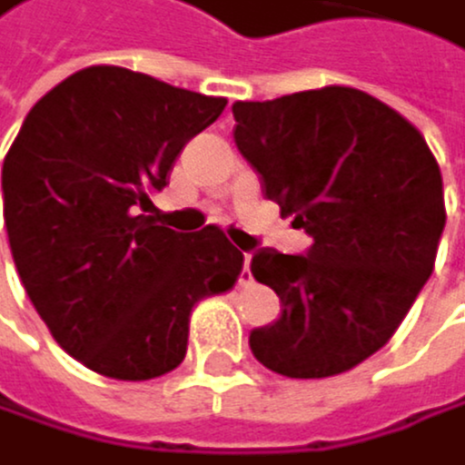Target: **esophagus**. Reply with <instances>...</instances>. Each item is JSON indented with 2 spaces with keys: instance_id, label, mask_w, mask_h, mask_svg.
<instances>
[{
  "instance_id": "esophagus-1",
  "label": "esophagus",
  "mask_w": 465,
  "mask_h": 465,
  "mask_svg": "<svg viewBox=\"0 0 465 465\" xmlns=\"http://www.w3.org/2000/svg\"><path fill=\"white\" fill-rule=\"evenodd\" d=\"M242 284H250V252H244V270H242Z\"/></svg>"
}]
</instances>
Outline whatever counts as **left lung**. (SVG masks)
<instances>
[{
  "instance_id": "8db88e82",
  "label": "left lung",
  "mask_w": 465,
  "mask_h": 465,
  "mask_svg": "<svg viewBox=\"0 0 465 465\" xmlns=\"http://www.w3.org/2000/svg\"><path fill=\"white\" fill-rule=\"evenodd\" d=\"M232 117L262 193L313 238L299 255L252 252L282 316L250 331V351L293 380L351 371L394 336L431 276L446 227L440 166L402 114L345 85L235 103Z\"/></svg>"
}]
</instances>
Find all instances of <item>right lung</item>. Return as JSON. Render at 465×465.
Returning <instances> with one entry per match:
<instances>
[{"instance_id":"1","label":"right lung","mask_w":465,"mask_h":465,"mask_svg":"<svg viewBox=\"0 0 465 465\" xmlns=\"http://www.w3.org/2000/svg\"><path fill=\"white\" fill-rule=\"evenodd\" d=\"M227 100L91 65L39 100L2 163L5 227L25 293L65 353L112 380L186 356L195 302L230 290L244 255L218 227L183 235L149 201Z\"/></svg>"}]
</instances>
